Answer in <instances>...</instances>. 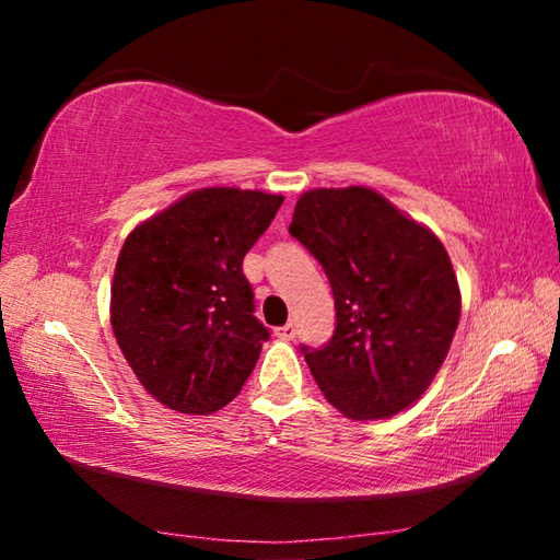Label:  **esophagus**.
<instances>
[{"mask_svg": "<svg viewBox=\"0 0 560 560\" xmlns=\"http://www.w3.org/2000/svg\"><path fill=\"white\" fill-rule=\"evenodd\" d=\"M277 336L281 340H293V338H296V326H293V324L281 326V328H277Z\"/></svg>", "mask_w": 560, "mask_h": 560, "instance_id": "esophagus-1", "label": "esophagus"}]
</instances>
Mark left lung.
<instances>
[{
    "label": "left lung",
    "mask_w": 560,
    "mask_h": 560,
    "mask_svg": "<svg viewBox=\"0 0 560 560\" xmlns=\"http://www.w3.org/2000/svg\"><path fill=\"white\" fill-rule=\"evenodd\" d=\"M289 232L324 267L336 299L334 338L303 348L326 400L350 420H383L420 400L462 314L444 244L360 185L303 192Z\"/></svg>",
    "instance_id": "left-lung-1"
}]
</instances>
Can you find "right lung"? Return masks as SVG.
Here are the masks:
<instances>
[{
  "instance_id": "1",
  "label": "right lung",
  "mask_w": 560,
  "mask_h": 560,
  "mask_svg": "<svg viewBox=\"0 0 560 560\" xmlns=\"http://www.w3.org/2000/svg\"><path fill=\"white\" fill-rule=\"evenodd\" d=\"M281 195L202 187L140 222L118 254L110 326L140 385L170 410L212 415L240 395L269 328L242 271Z\"/></svg>"
}]
</instances>
